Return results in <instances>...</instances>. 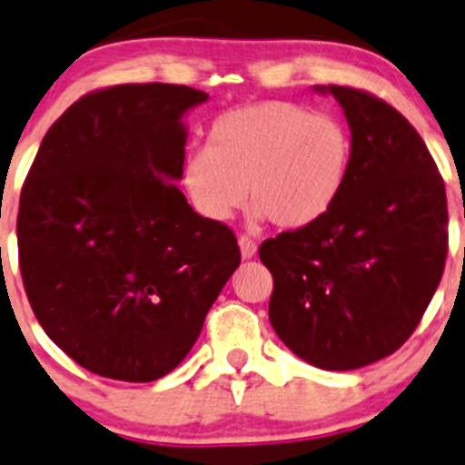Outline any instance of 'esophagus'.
I'll return each mask as SVG.
<instances>
[{"label":"esophagus","instance_id":"1","mask_svg":"<svg viewBox=\"0 0 465 465\" xmlns=\"http://www.w3.org/2000/svg\"><path fill=\"white\" fill-rule=\"evenodd\" d=\"M238 247H241V256L245 258V261H249V258L256 256L258 245H256V242H253L249 236H241V238H238Z\"/></svg>","mask_w":465,"mask_h":465}]
</instances>
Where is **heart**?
I'll use <instances>...</instances> for the list:
<instances>
[{
    "label": "heart",
    "instance_id": "b5f03b06",
    "mask_svg": "<svg viewBox=\"0 0 465 465\" xmlns=\"http://www.w3.org/2000/svg\"><path fill=\"white\" fill-rule=\"evenodd\" d=\"M350 164V131L336 117L267 100L213 122L209 144L184 153L183 187L213 223L232 218L249 193L253 218L301 229L334 207Z\"/></svg>",
    "mask_w": 465,
    "mask_h": 465
}]
</instances>
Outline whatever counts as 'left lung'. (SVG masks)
Masks as SVG:
<instances>
[{
	"mask_svg": "<svg viewBox=\"0 0 465 465\" xmlns=\"http://www.w3.org/2000/svg\"><path fill=\"white\" fill-rule=\"evenodd\" d=\"M343 109L348 183L334 207L258 249L273 276L270 321L298 359L356 370L408 341L441 281L446 187L414 126L379 97L314 86Z\"/></svg>",
	"mask_w": 465,
	"mask_h": 465,
	"instance_id": "8db88e82",
	"label": "left lung"
}]
</instances>
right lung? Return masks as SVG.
<instances>
[{"label": "right lung", "mask_w": 465, "mask_h": 465, "mask_svg": "<svg viewBox=\"0 0 465 465\" xmlns=\"http://www.w3.org/2000/svg\"><path fill=\"white\" fill-rule=\"evenodd\" d=\"M122 84L48 129L19 198L24 287L48 339L93 374L146 383L183 363L241 265L232 229L187 203V124L207 102Z\"/></svg>", "instance_id": "1"}]
</instances>
